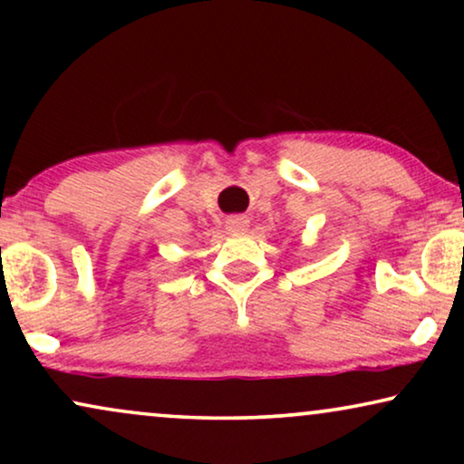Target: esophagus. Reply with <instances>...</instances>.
I'll use <instances>...</instances> for the list:
<instances>
[{
    "mask_svg": "<svg viewBox=\"0 0 464 464\" xmlns=\"http://www.w3.org/2000/svg\"><path fill=\"white\" fill-rule=\"evenodd\" d=\"M226 227L230 232H245L246 227H249V218H245V215H234V218H227Z\"/></svg>",
    "mask_w": 464,
    "mask_h": 464,
    "instance_id": "esophagus-1",
    "label": "esophagus"
}]
</instances>
